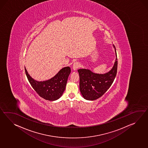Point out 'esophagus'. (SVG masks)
I'll return each mask as SVG.
<instances>
[{
	"label": "esophagus",
	"mask_w": 148,
	"mask_h": 148,
	"mask_svg": "<svg viewBox=\"0 0 148 148\" xmlns=\"http://www.w3.org/2000/svg\"><path fill=\"white\" fill-rule=\"evenodd\" d=\"M80 67V64L79 62H75L73 64V69L74 71H75L76 69H77L78 68H79Z\"/></svg>",
	"instance_id": "obj_1"
}]
</instances>
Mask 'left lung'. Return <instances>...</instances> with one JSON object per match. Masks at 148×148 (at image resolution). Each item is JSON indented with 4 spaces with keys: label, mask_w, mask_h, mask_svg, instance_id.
Masks as SVG:
<instances>
[{
    "label": "left lung",
    "mask_w": 148,
    "mask_h": 148,
    "mask_svg": "<svg viewBox=\"0 0 148 148\" xmlns=\"http://www.w3.org/2000/svg\"><path fill=\"white\" fill-rule=\"evenodd\" d=\"M116 60L110 71L105 74L92 72L89 69L77 70L79 76V90L82 97L88 100H95L105 93L115 79L117 71V58L114 45Z\"/></svg>",
    "instance_id": "obj_1"
}]
</instances>
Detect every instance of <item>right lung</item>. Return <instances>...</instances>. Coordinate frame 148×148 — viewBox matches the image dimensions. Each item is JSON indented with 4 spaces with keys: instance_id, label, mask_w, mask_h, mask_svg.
<instances>
[{
    "instance_id": "add662e5",
    "label": "right lung",
    "mask_w": 148,
    "mask_h": 148,
    "mask_svg": "<svg viewBox=\"0 0 148 148\" xmlns=\"http://www.w3.org/2000/svg\"><path fill=\"white\" fill-rule=\"evenodd\" d=\"M25 71L31 85L41 97L47 100L55 101L62 96L71 69L69 66L65 67L53 77L43 81L34 79L29 74L25 67Z\"/></svg>"
}]
</instances>
